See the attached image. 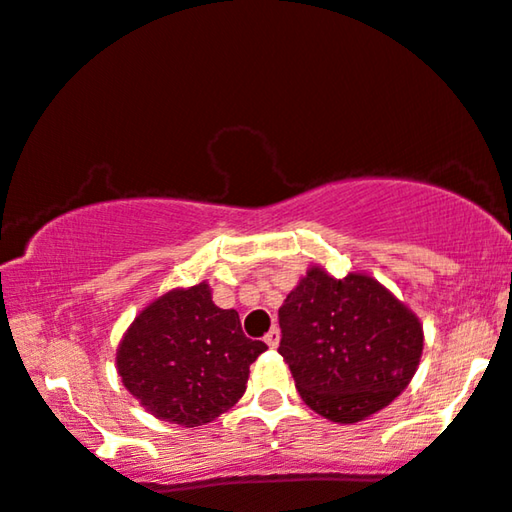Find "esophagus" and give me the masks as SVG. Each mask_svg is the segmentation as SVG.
<instances>
[{"label":"esophagus","instance_id":"34e87169","mask_svg":"<svg viewBox=\"0 0 512 512\" xmlns=\"http://www.w3.org/2000/svg\"><path fill=\"white\" fill-rule=\"evenodd\" d=\"M278 342H281V330H278V327H271L267 335H264V344H267L269 349H276Z\"/></svg>","mask_w":512,"mask_h":512}]
</instances>
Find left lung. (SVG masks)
<instances>
[{
    "label": "left lung",
    "mask_w": 512,
    "mask_h": 512,
    "mask_svg": "<svg viewBox=\"0 0 512 512\" xmlns=\"http://www.w3.org/2000/svg\"><path fill=\"white\" fill-rule=\"evenodd\" d=\"M281 353L299 395L320 417L356 424L405 391L424 327L377 278H332L311 267L278 309Z\"/></svg>",
    "instance_id": "left-lung-1"
}]
</instances>
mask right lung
Masks as SVG:
<instances>
[{
    "label": "right lung",
    "instance_id": "right-lung-1",
    "mask_svg": "<svg viewBox=\"0 0 512 512\" xmlns=\"http://www.w3.org/2000/svg\"><path fill=\"white\" fill-rule=\"evenodd\" d=\"M267 344L248 339L234 309L215 306L210 285L170 290L145 306L117 349V370L156 419L210 424L238 403L250 365Z\"/></svg>",
    "mask_w": 512,
    "mask_h": 512
}]
</instances>
